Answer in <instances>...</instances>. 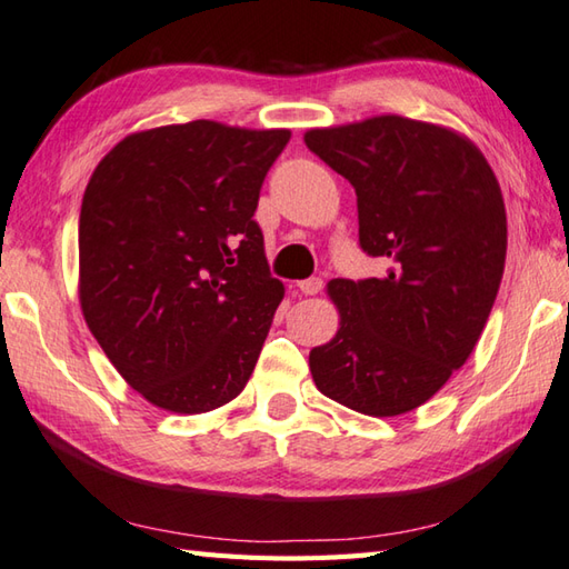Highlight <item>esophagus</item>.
Here are the masks:
<instances>
[{
	"instance_id": "34e87169",
	"label": "esophagus",
	"mask_w": 569,
	"mask_h": 569,
	"mask_svg": "<svg viewBox=\"0 0 569 569\" xmlns=\"http://www.w3.org/2000/svg\"><path fill=\"white\" fill-rule=\"evenodd\" d=\"M321 287H325V282L319 280V277H309V280H302V282H297V289L302 295H307V297H312V295H319L321 292Z\"/></svg>"
}]
</instances>
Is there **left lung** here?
I'll return each instance as SVG.
<instances>
[{"label": "left lung", "instance_id": "obj_1", "mask_svg": "<svg viewBox=\"0 0 569 569\" xmlns=\"http://www.w3.org/2000/svg\"><path fill=\"white\" fill-rule=\"evenodd\" d=\"M305 143L357 190L359 242L383 277L331 280L339 329L309 351L317 389L367 416L423 406L473 353L508 250L498 178L448 126L386 113L309 128Z\"/></svg>", "mask_w": 569, "mask_h": 569}]
</instances>
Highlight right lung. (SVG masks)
Returning a JSON list of instances; mask_svg holds the SVG:
<instances>
[{
	"instance_id": "add662e5",
	"label": "right lung",
	"mask_w": 569,
	"mask_h": 569,
	"mask_svg": "<svg viewBox=\"0 0 569 569\" xmlns=\"http://www.w3.org/2000/svg\"><path fill=\"white\" fill-rule=\"evenodd\" d=\"M287 128L190 121L136 131L89 178L79 302L126 383L173 413L238 396L284 284L252 220Z\"/></svg>"
}]
</instances>
